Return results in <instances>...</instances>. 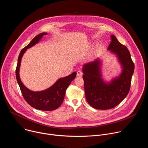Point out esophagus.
I'll return each mask as SVG.
<instances>
[{"instance_id": "esophagus-1", "label": "esophagus", "mask_w": 148, "mask_h": 148, "mask_svg": "<svg viewBox=\"0 0 148 148\" xmlns=\"http://www.w3.org/2000/svg\"><path fill=\"white\" fill-rule=\"evenodd\" d=\"M82 73L81 71H78L77 73V77H82Z\"/></svg>"}]
</instances>
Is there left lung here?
Masks as SVG:
<instances>
[{
  "instance_id": "1",
  "label": "left lung",
  "mask_w": 148,
  "mask_h": 148,
  "mask_svg": "<svg viewBox=\"0 0 148 148\" xmlns=\"http://www.w3.org/2000/svg\"><path fill=\"white\" fill-rule=\"evenodd\" d=\"M108 50L116 56L121 73L110 81L102 77V62L98 57L82 66L84 90L86 99L91 106L98 110H108L115 107L130 91L134 64L128 49L121 44L114 35H111Z\"/></svg>"
}]
</instances>
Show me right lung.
I'll return each instance as SVG.
<instances>
[{"mask_svg":"<svg viewBox=\"0 0 148 148\" xmlns=\"http://www.w3.org/2000/svg\"><path fill=\"white\" fill-rule=\"evenodd\" d=\"M47 34V33H42L38 34L27 46L21 50L17 60L16 77L25 99L30 106L38 110L50 111L57 109L61 105L65 97L66 91L71 81L75 78L77 73L74 72L67 77L58 78L50 87L40 91H33L28 89L21 81L19 76L21 61L23 54L27 49L38 43L42 37Z\"/></svg>","mask_w":148,"mask_h":148,"instance_id":"right-lung-1","label":"right lung"}]
</instances>
